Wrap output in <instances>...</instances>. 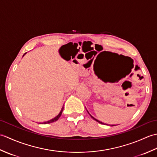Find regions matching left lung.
Returning a JSON list of instances; mask_svg holds the SVG:
<instances>
[{
	"label": "left lung",
	"instance_id": "1",
	"mask_svg": "<svg viewBox=\"0 0 157 157\" xmlns=\"http://www.w3.org/2000/svg\"><path fill=\"white\" fill-rule=\"evenodd\" d=\"M86 110H87V109H86ZM87 111H88V110H87ZM88 114L90 115V117H91L93 119H94V120H95V121H97V122H98V123H101V124H105V123H102V122H101V121H98V119H95L94 117H92L90 114V113L88 111ZM106 125H107V124H106ZM114 125H111V126H114Z\"/></svg>",
	"mask_w": 157,
	"mask_h": 157
}]
</instances>
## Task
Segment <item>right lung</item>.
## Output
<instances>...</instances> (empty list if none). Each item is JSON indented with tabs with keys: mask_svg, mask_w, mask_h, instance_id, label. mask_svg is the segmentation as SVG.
I'll return each instance as SVG.
<instances>
[{
	"mask_svg": "<svg viewBox=\"0 0 157 157\" xmlns=\"http://www.w3.org/2000/svg\"><path fill=\"white\" fill-rule=\"evenodd\" d=\"M25 54H26V52L25 53L24 55H23V56H24ZM63 109H64V106H63V107H62V109H61V111H60V113H59V114H58L57 115H56V116L55 117H54V118L51 119V120H49V121H44V122H43V123H42V124H46V123H52V122H55V121H57V120L59 119V118L60 117H61V114H62V112H63Z\"/></svg>",
	"mask_w": 157,
	"mask_h": 157,
	"instance_id": "obj_1",
	"label": "right lung"
}]
</instances>
